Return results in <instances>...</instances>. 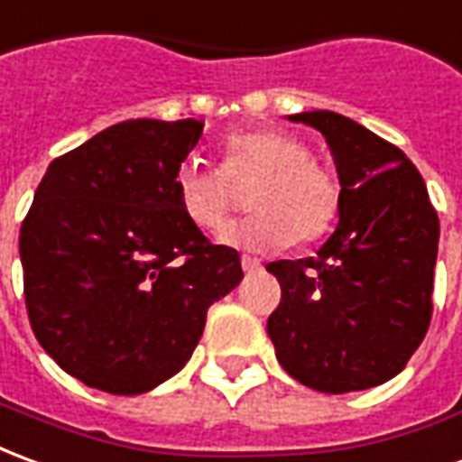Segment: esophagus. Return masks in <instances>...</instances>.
I'll return each mask as SVG.
<instances>
[{"label":"esophagus","mask_w":462,"mask_h":462,"mask_svg":"<svg viewBox=\"0 0 462 462\" xmlns=\"http://www.w3.org/2000/svg\"><path fill=\"white\" fill-rule=\"evenodd\" d=\"M241 268H244L246 273H254V271H258V268H261V261L254 256H241Z\"/></svg>","instance_id":"1"}]
</instances>
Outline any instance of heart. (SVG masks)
<instances>
[{
  "mask_svg": "<svg viewBox=\"0 0 462 462\" xmlns=\"http://www.w3.org/2000/svg\"><path fill=\"white\" fill-rule=\"evenodd\" d=\"M256 179L248 191L254 214L226 226L221 241L228 246L263 248L316 241L330 228L341 208L336 176L313 162L306 143L276 132L248 129L231 134L224 143L221 169L186 159L173 173V194L181 214L201 231H218L234 204L231 181Z\"/></svg>",
  "mask_w": 462,
  "mask_h": 462,
  "instance_id": "heart-1",
  "label": "heart"
}]
</instances>
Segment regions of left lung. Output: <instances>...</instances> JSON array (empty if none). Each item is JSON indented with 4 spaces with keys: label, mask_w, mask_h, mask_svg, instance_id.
<instances>
[{
    "label": "left lung",
    "mask_w": 462,
    "mask_h": 462,
    "mask_svg": "<svg viewBox=\"0 0 462 462\" xmlns=\"http://www.w3.org/2000/svg\"><path fill=\"white\" fill-rule=\"evenodd\" d=\"M289 119L326 136L341 221L319 256L266 266L281 283L268 338L283 371L313 391H365L403 371L428 333L438 214L398 146L336 111Z\"/></svg>",
    "instance_id": "1"
}]
</instances>
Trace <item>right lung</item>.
Segmentation results:
<instances>
[{"mask_svg": "<svg viewBox=\"0 0 462 462\" xmlns=\"http://www.w3.org/2000/svg\"><path fill=\"white\" fill-rule=\"evenodd\" d=\"M204 121L129 119L49 163L19 231L42 348L84 385L139 395L191 358L206 310L244 278L176 204Z\"/></svg>", "mask_w": 462, "mask_h": 462, "instance_id": "right-lung-1", "label": "right lung"}]
</instances>
